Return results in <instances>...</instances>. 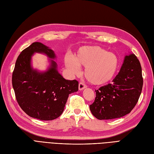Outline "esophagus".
Listing matches in <instances>:
<instances>
[{
    "label": "esophagus",
    "instance_id": "1",
    "mask_svg": "<svg viewBox=\"0 0 154 154\" xmlns=\"http://www.w3.org/2000/svg\"><path fill=\"white\" fill-rule=\"evenodd\" d=\"M87 87L86 85L84 84V83H82V82H80V83H79V85H78V88L79 90L80 91H82V90H83L84 88H85Z\"/></svg>",
    "mask_w": 154,
    "mask_h": 154
}]
</instances>
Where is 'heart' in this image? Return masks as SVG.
Returning <instances> with one entry per match:
<instances>
[{"label": "heart", "mask_w": 154, "mask_h": 154, "mask_svg": "<svg viewBox=\"0 0 154 154\" xmlns=\"http://www.w3.org/2000/svg\"><path fill=\"white\" fill-rule=\"evenodd\" d=\"M118 64L117 56L98 46H84L78 50L73 58H65V65L70 72L78 75L80 73L79 67H85V78L95 85L109 82L114 77Z\"/></svg>", "instance_id": "b5f03b06"}]
</instances>
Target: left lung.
<instances>
[{
	"label": "left lung",
	"mask_w": 154,
	"mask_h": 154,
	"mask_svg": "<svg viewBox=\"0 0 154 154\" xmlns=\"http://www.w3.org/2000/svg\"><path fill=\"white\" fill-rule=\"evenodd\" d=\"M140 62L134 54L126 55L112 83L95 91V100L89 106L97 119L119 118L129 114L137 104L143 88Z\"/></svg>",
	"instance_id": "8db88e82"
}]
</instances>
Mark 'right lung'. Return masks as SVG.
I'll use <instances>...</instances> for the list:
<instances>
[{
  "label": "right lung",
  "instance_id": "1",
  "mask_svg": "<svg viewBox=\"0 0 154 154\" xmlns=\"http://www.w3.org/2000/svg\"><path fill=\"white\" fill-rule=\"evenodd\" d=\"M35 53H43L54 59V51L40 42H34L18 56L12 75V85L20 108L30 117L42 121L53 120L63 112L69 95L78 91V82L64 79L51 65L44 72L33 69L31 57Z\"/></svg>",
  "mask_w": 154,
  "mask_h": 154
}]
</instances>
